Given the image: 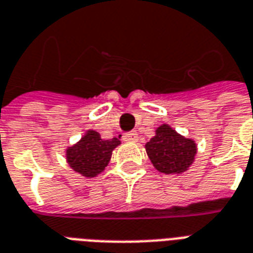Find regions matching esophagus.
I'll list each match as a JSON object with an SVG mask.
<instances>
[{
	"label": "esophagus",
	"instance_id": "obj_1",
	"mask_svg": "<svg viewBox=\"0 0 253 253\" xmlns=\"http://www.w3.org/2000/svg\"><path fill=\"white\" fill-rule=\"evenodd\" d=\"M122 139L125 142H130V143H135L138 140V134L135 132V131H130V132H125L122 136Z\"/></svg>",
	"mask_w": 253,
	"mask_h": 253
}]
</instances>
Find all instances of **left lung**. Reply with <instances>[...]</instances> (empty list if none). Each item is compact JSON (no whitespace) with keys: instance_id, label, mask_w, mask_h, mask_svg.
Returning a JSON list of instances; mask_svg holds the SVG:
<instances>
[{"instance_id":"obj_1","label":"left lung","mask_w":253,"mask_h":253,"mask_svg":"<svg viewBox=\"0 0 253 253\" xmlns=\"http://www.w3.org/2000/svg\"><path fill=\"white\" fill-rule=\"evenodd\" d=\"M151 163L159 172L182 173L190 167L197 154L196 143L177 134L168 125L156 130V135L146 144Z\"/></svg>"}]
</instances>
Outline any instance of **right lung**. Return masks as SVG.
Here are the masks:
<instances>
[{
    "mask_svg": "<svg viewBox=\"0 0 253 253\" xmlns=\"http://www.w3.org/2000/svg\"><path fill=\"white\" fill-rule=\"evenodd\" d=\"M119 144V139L103 140L97 131L89 130L80 142L67 150V160L71 168L83 176L94 177L109 164L111 152Z\"/></svg>",
    "mask_w": 253,
    "mask_h": 253,
    "instance_id": "add662e5",
    "label": "right lung"
}]
</instances>
